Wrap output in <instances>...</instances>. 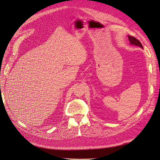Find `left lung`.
Wrapping results in <instances>:
<instances>
[{
    "instance_id": "1",
    "label": "left lung",
    "mask_w": 160,
    "mask_h": 160,
    "mask_svg": "<svg viewBox=\"0 0 160 160\" xmlns=\"http://www.w3.org/2000/svg\"><path fill=\"white\" fill-rule=\"evenodd\" d=\"M128 40L130 41V43H131V45H134V46L140 47H141V48H143L142 45V43L140 42V41L137 39H136L134 37L130 36V35H128Z\"/></svg>"
}]
</instances>
